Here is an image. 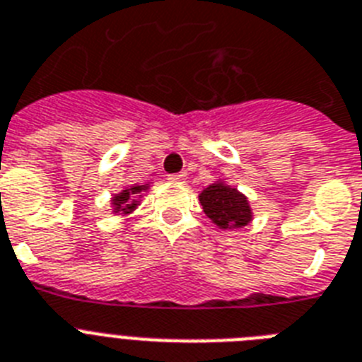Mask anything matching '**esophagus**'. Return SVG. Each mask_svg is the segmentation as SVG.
I'll return each instance as SVG.
<instances>
[{"instance_id": "34e87169", "label": "esophagus", "mask_w": 362, "mask_h": 362, "mask_svg": "<svg viewBox=\"0 0 362 362\" xmlns=\"http://www.w3.org/2000/svg\"><path fill=\"white\" fill-rule=\"evenodd\" d=\"M186 173H175V175H169L167 176V178H169V180L171 182H184L186 180Z\"/></svg>"}]
</instances>
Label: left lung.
Returning a JSON list of instances; mask_svg holds the SVG:
<instances>
[{
    "label": "left lung",
    "instance_id": "left-lung-1",
    "mask_svg": "<svg viewBox=\"0 0 362 362\" xmlns=\"http://www.w3.org/2000/svg\"><path fill=\"white\" fill-rule=\"evenodd\" d=\"M204 214L221 228H241L250 223L252 211L247 197L235 187L211 184L199 195Z\"/></svg>",
    "mask_w": 362,
    "mask_h": 362
}]
</instances>
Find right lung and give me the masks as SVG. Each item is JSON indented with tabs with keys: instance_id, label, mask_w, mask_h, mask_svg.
Segmentation results:
<instances>
[{
	"instance_id": "obj_1",
	"label": "right lung",
	"mask_w": 362,
	"mask_h": 362,
	"mask_svg": "<svg viewBox=\"0 0 362 362\" xmlns=\"http://www.w3.org/2000/svg\"><path fill=\"white\" fill-rule=\"evenodd\" d=\"M145 187L147 186H134V187H130V189H124L123 193H119V195H115L114 197L115 211H124V214H130V211L136 208L134 195L136 193H139L141 189H145Z\"/></svg>"
}]
</instances>
